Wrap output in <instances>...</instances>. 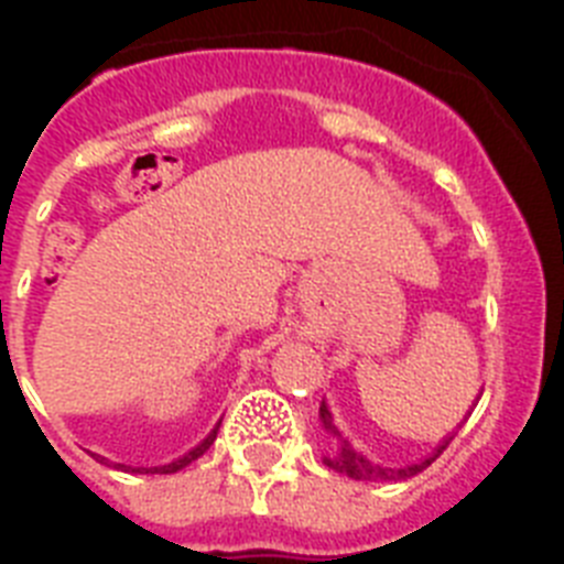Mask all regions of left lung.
Instances as JSON below:
<instances>
[{
	"label": "left lung",
	"mask_w": 564,
	"mask_h": 564,
	"mask_svg": "<svg viewBox=\"0 0 564 564\" xmlns=\"http://www.w3.org/2000/svg\"><path fill=\"white\" fill-rule=\"evenodd\" d=\"M318 415H322V426H325V432L330 435V441H333V452H330V457H325V463L333 468V471H341V475L352 477V480H378V482H383V480H406V477H415L417 471H423L426 466H432V463H435L437 457L443 455V449L449 446L452 437H455V435L446 437V441H443L441 446H437V449L432 452L430 457H426V460L412 463V466H403V468H383V466H376V463H370L364 455H358L350 443L344 441L341 432L336 430V423H333V415H330V410H327L325 403H322Z\"/></svg>",
	"instance_id": "1"
}]
</instances>
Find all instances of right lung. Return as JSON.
Returning a JSON list of instances; mask_svg holds the SVG:
<instances>
[{"label":"right lung","instance_id":"add662e5","mask_svg":"<svg viewBox=\"0 0 564 564\" xmlns=\"http://www.w3.org/2000/svg\"><path fill=\"white\" fill-rule=\"evenodd\" d=\"M217 430H220V426H217ZM217 430H212V435H208L206 441L200 443V446H194V449L188 452V455L177 457V460L166 463V466H152V468H132V471H141V475H174V471H181V468H186L188 463H192V460H197V457H200L203 452H206L208 446H212V443H214V437H217ZM101 460H104V457H101ZM115 466H118V468H123L121 463H115Z\"/></svg>","mask_w":564,"mask_h":564}]
</instances>
